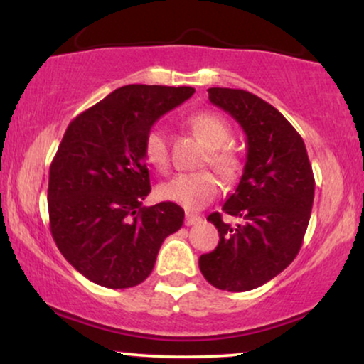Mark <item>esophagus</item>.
Returning <instances> with one entry per match:
<instances>
[{
  "label": "esophagus",
  "instance_id": "esophagus-1",
  "mask_svg": "<svg viewBox=\"0 0 364 364\" xmlns=\"http://www.w3.org/2000/svg\"><path fill=\"white\" fill-rule=\"evenodd\" d=\"M200 220H202V217H200L198 214H193V212H186V219H185V224L186 225L198 224Z\"/></svg>",
  "mask_w": 364,
  "mask_h": 364
}]
</instances>
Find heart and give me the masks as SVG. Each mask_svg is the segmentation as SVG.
<instances>
[{
  "label": "heart",
  "instance_id": "b5f03b06",
  "mask_svg": "<svg viewBox=\"0 0 364 364\" xmlns=\"http://www.w3.org/2000/svg\"><path fill=\"white\" fill-rule=\"evenodd\" d=\"M191 128L208 147L205 162L214 168L220 176L231 179L240 171V159L231 149L225 147L231 139V127L217 112H198L191 118ZM144 157L150 166L159 171L169 168L168 135L162 128H150L144 140ZM220 183L210 171L185 173L171 178L159 186V196L166 202L196 210L205 207L215 198Z\"/></svg>",
  "mask_w": 364,
  "mask_h": 364
}]
</instances>
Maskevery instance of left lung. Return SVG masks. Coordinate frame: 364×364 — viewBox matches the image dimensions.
Returning a JSON list of instances; mask_svg holds the SVG:
<instances>
[{
    "mask_svg": "<svg viewBox=\"0 0 364 364\" xmlns=\"http://www.w3.org/2000/svg\"><path fill=\"white\" fill-rule=\"evenodd\" d=\"M208 101L241 124L248 152L240 185L223 205L241 223H224L219 212L207 217L219 231V245L200 257L198 267L217 289L252 291L299 253L315 178L301 135L274 106L252 92L220 87L208 89Z\"/></svg>",
    "mask_w": 364,
    "mask_h": 364,
    "instance_id": "obj_1",
    "label": "left lung"
}]
</instances>
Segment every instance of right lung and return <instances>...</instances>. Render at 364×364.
Here are the masks:
<instances>
[{
  "mask_svg": "<svg viewBox=\"0 0 364 364\" xmlns=\"http://www.w3.org/2000/svg\"><path fill=\"white\" fill-rule=\"evenodd\" d=\"M191 87L124 85L78 114L49 168L48 208L58 250L83 277L109 287L139 286L185 210L173 202L144 207L150 176L144 140Z\"/></svg>",
  "mask_w": 364,
  "mask_h": 364,
  "instance_id": "add662e5",
  "label": "right lung"
}]
</instances>
